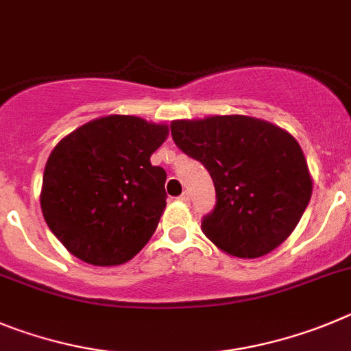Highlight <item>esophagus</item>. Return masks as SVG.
Listing matches in <instances>:
<instances>
[{
  "label": "esophagus",
  "mask_w": 351,
  "mask_h": 351,
  "mask_svg": "<svg viewBox=\"0 0 351 351\" xmlns=\"http://www.w3.org/2000/svg\"><path fill=\"white\" fill-rule=\"evenodd\" d=\"M180 201H182V203L187 204L189 201H191V195H189V192H183V194L180 195Z\"/></svg>",
  "instance_id": "esophagus-1"
}]
</instances>
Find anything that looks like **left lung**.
Returning a JSON list of instances; mask_svg holds the SVG:
<instances>
[{"instance_id":"1","label":"left lung","mask_w":351,"mask_h":351,"mask_svg":"<svg viewBox=\"0 0 351 351\" xmlns=\"http://www.w3.org/2000/svg\"><path fill=\"white\" fill-rule=\"evenodd\" d=\"M176 147L210 171L217 203L201 222L222 252L257 258L282 245L301 220L313 191L295 138L246 115L173 121Z\"/></svg>"}]
</instances>
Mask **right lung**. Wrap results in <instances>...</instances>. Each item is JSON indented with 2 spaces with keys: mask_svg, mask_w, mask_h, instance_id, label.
Segmentation results:
<instances>
[{
  "mask_svg": "<svg viewBox=\"0 0 351 351\" xmlns=\"http://www.w3.org/2000/svg\"><path fill=\"white\" fill-rule=\"evenodd\" d=\"M168 132L140 117L108 115L56 145L40 204L69 254L93 266H119L147 245L168 197L166 171L150 157Z\"/></svg>",
  "mask_w": 351,
  "mask_h": 351,
  "instance_id": "obj_1",
  "label": "right lung"
}]
</instances>
